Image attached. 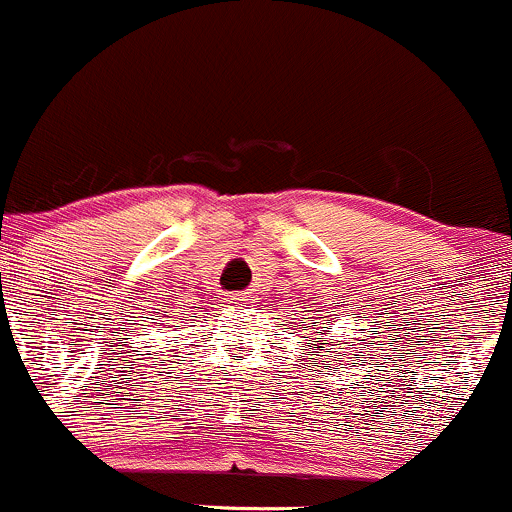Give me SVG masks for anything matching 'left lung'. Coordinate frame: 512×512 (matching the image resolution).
I'll list each match as a JSON object with an SVG mask.
<instances>
[{
  "mask_svg": "<svg viewBox=\"0 0 512 512\" xmlns=\"http://www.w3.org/2000/svg\"><path fill=\"white\" fill-rule=\"evenodd\" d=\"M307 319H310V317H307ZM310 324L317 326L315 319H310ZM303 329H307V324H303ZM324 329H326V326H324ZM315 334H322V331H315ZM305 338H307V336H305ZM334 346H341V343H334ZM322 348H326L324 353H336V350H331V343H326V346H324V343H319V341L312 343V350H322ZM310 360H315V357H310ZM315 365H317V362H315Z\"/></svg>",
  "mask_w": 512,
  "mask_h": 512,
  "instance_id": "8db88e82",
  "label": "left lung"
}]
</instances>
